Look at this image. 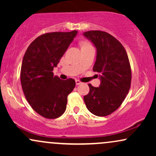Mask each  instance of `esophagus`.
Here are the masks:
<instances>
[{
  "label": "esophagus",
  "mask_w": 156,
  "mask_h": 156,
  "mask_svg": "<svg viewBox=\"0 0 156 156\" xmlns=\"http://www.w3.org/2000/svg\"><path fill=\"white\" fill-rule=\"evenodd\" d=\"M76 85H80V84L82 83V82L79 80H76Z\"/></svg>",
  "instance_id": "obj_1"
}]
</instances>
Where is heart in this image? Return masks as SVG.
I'll use <instances>...</instances> for the list:
<instances>
[{"instance_id":"obj_1","label":"heart","mask_w":156,"mask_h":156,"mask_svg":"<svg viewBox=\"0 0 156 156\" xmlns=\"http://www.w3.org/2000/svg\"><path fill=\"white\" fill-rule=\"evenodd\" d=\"M81 46L82 48H83V47H89V46H92V45H91V44L88 42H83L81 44Z\"/></svg>"}]
</instances>
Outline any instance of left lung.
<instances>
[{"label": "left lung", "instance_id": "1", "mask_svg": "<svg viewBox=\"0 0 156 156\" xmlns=\"http://www.w3.org/2000/svg\"><path fill=\"white\" fill-rule=\"evenodd\" d=\"M83 35L97 48L93 67L99 73V87L89 83V92L83 97L87 108L98 117L112 114L120 106L131 83V69L125 48L115 37L102 31H89Z\"/></svg>", "mask_w": 156, "mask_h": 156}]
</instances>
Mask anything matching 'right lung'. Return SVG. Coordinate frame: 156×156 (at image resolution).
Listing matches in <instances>:
<instances>
[{
	"mask_svg": "<svg viewBox=\"0 0 156 156\" xmlns=\"http://www.w3.org/2000/svg\"><path fill=\"white\" fill-rule=\"evenodd\" d=\"M76 34L77 31L44 34L30 44L23 56L20 70L23 93L31 108L47 119L64 114L68 94L76 87L74 79L61 80L53 76V70Z\"/></svg>",
	"mask_w": 156,
	"mask_h": 156,
	"instance_id": "add662e5",
	"label": "right lung"
}]
</instances>
